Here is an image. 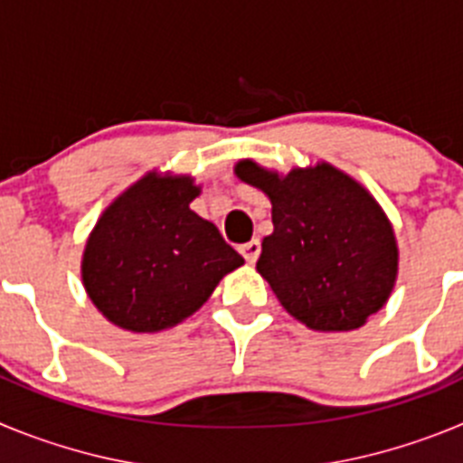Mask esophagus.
Segmentation results:
<instances>
[{
  "mask_svg": "<svg viewBox=\"0 0 463 463\" xmlns=\"http://www.w3.org/2000/svg\"><path fill=\"white\" fill-rule=\"evenodd\" d=\"M239 250H241V255L245 257V261H248V264H255L257 257H260L261 243H260V241H257V239H252V241H248V243L241 245Z\"/></svg>",
  "mask_w": 463,
  "mask_h": 463,
  "instance_id": "1",
  "label": "esophagus"
}]
</instances>
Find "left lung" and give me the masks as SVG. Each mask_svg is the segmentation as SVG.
<instances>
[{
  "label": "left lung",
  "instance_id": "left-lung-1",
  "mask_svg": "<svg viewBox=\"0 0 463 463\" xmlns=\"http://www.w3.org/2000/svg\"><path fill=\"white\" fill-rule=\"evenodd\" d=\"M234 174L271 202L273 232L257 271L294 320L325 334L353 331L390 301L399 245L362 183L329 162L278 174L239 159Z\"/></svg>",
  "mask_w": 463,
  "mask_h": 463
}]
</instances>
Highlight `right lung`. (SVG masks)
Masks as SVG:
<instances>
[{"label": "right lung", "instance_id": "1", "mask_svg": "<svg viewBox=\"0 0 463 463\" xmlns=\"http://www.w3.org/2000/svg\"><path fill=\"white\" fill-rule=\"evenodd\" d=\"M202 185L187 174L141 175L113 199L85 241L80 278L110 325L157 334L202 308L243 257L190 208Z\"/></svg>", "mask_w": 463, "mask_h": 463}]
</instances>
